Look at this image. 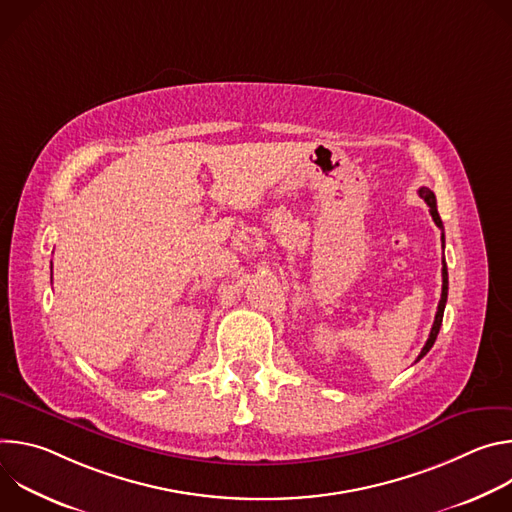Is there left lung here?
<instances>
[{"instance_id": "left-lung-1", "label": "left lung", "mask_w": 512, "mask_h": 512, "mask_svg": "<svg viewBox=\"0 0 512 512\" xmlns=\"http://www.w3.org/2000/svg\"><path fill=\"white\" fill-rule=\"evenodd\" d=\"M419 192V196L427 202V206H429V214H431V218H433V223L440 227L442 231H444V223H442V218H440V214H437V202H435V194L429 190V188H419L417 190ZM442 243H444V233H442ZM446 302H448V267H446V259H444V267H442V300H440V304H437V312H435V320H433V326H431V332H429V338H427V342H425V346L421 348V352H419V356H417V360H421L429 350H431V346H433V342H435V338H437V334H440V328H442V320H444V308H446ZM415 360V362H417Z\"/></svg>"}]
</instances>
